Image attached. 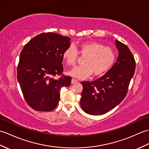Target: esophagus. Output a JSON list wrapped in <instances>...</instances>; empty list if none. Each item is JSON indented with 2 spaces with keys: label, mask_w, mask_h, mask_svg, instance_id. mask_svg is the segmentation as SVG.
I'll list each match as a JSON object with an SVG mask.
<instances>
[{
  "label": "esophagus",
  "mask_w": 149,
  "mask_h": 149,
  "mask_svg": "<svg viewBox=\"0 0 149 149\" xmlns=\"http://www.w3.org/2000/svg\"><path fill=\"white\" fill-rule=\"evenodd\" d=\"M78 81L76 80V79H72V81H71V83L72 84H76Z\"/></svg>",
  "instance_id": "1"
}]
</instances>
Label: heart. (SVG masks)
I'll list each match as a JSON object with an SVG mask.
<instances>
[{"mask_svg": "<svg viewBox=\"0 0 149 149\" xmlns=\"http://www.w3.org/2000/svg\"><path fill=\"white\" fill-rule=\"evenodd\" d=\"M78 51L70 46L63 52V58L68 65H74L79 53L85 56L83 65L75 67L68 72L69 75L79 79H86L93 74L98 77L108 72L115 63L116 54L112 48L98 42H85L78 45Z\"/></svg>", "mask_w": 149, "mask_h": 149, "instance_id": "obj_1", "label": "heart"}]
</instances>
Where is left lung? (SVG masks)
<instances>
[{"instance_id": "left-lung-1", "label": "left lung", "mask_w": 149, "mask_h": 149, "mask_svg": "<svg viewBox=\"0 0 149 149\" xmlns=\"http://www.w3.org/2000/svg\"><path fill=\"white\" fill-rule=\"evenodd\" d=\"M115 44L119 55L112 68L98 80L81 82V107L90 115H102L118 105L125 98L134 75L136 63L133 54L120 41L116 39Z\"/></svg>"}]
</instances>
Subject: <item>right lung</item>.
Here are the masks:
<instances>
[{"instance_id": "right-lung-1", "label": "right lung", "mask_w": 149, "mask_h": 149, "mask_svg": "<svg viewBox=\"0 0 149 149\" xmlns=\"http://www.w3.org/2000/svg\"><path fill=\"white\" fill-rule=\"evenodd\" d=\"M70 39L56 33H44L32 38L21 52L17 77L24 98L36 110L49 112L56 108L62 87L71 84L70 76L58 79L63 71V54Z\"/></svg>"}]
</instances>
